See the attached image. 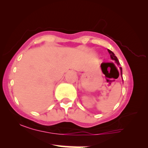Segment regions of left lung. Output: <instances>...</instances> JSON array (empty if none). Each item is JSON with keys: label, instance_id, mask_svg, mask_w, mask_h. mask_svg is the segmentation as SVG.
Segmentation results:
<instances>
[{"label": "left lung", "instance_id": "8db88e82", "mask_svg": "<svg viewBox=\"0 0 148 148\" xmlns=\"http://www.w3.org/2000/svg\"><path fill=\"white\" fill-rule=\"evenodd\" d=\"M108 52H109V54H110L111 59H112V60H115V61L116 62H117L118 64H119V60H118L117 57H115V54H114L113 52L109 50V49H108ZM120 69H121V75H122V68H121V67H120Z\"/></svg>", "mask_w": 148, "mask_h": 148}]
</instances>
